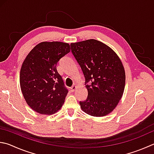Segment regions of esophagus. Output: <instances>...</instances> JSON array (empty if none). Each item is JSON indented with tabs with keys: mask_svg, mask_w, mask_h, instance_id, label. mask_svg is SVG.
<instances>
[{
	"mask_svg": "<svg viewBox=\"0 0 154 154\" xmlns=\"http://www.w3.org/2000/svg\"><path fill=\"white\" fill-rule=\"evenodd\" d=\"M76 88H77V86L76 85H73V86H72L71 88H70V89H71V92H73L75 89H76Z\"/></svg>",
	"mask_w": 154,
	"mask_h": 154,
	"instance_id": "esophagus-1",
	"label": "esophagus"
}]
</instances>
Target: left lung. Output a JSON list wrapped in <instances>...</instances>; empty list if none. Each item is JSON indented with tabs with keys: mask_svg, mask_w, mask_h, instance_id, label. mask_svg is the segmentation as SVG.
I'll list each match as a JSON object with an SVG mask.
<instances>
[{
	"mask_svg": "<svg viewBox=\"0 0 154 154\" xmlns=\"http://www.w3.org/2000/svg\"><path fill=\"white\" fill-rule=\"evenodd\" d=\"M71 47L88 91L87 99L79 102L81 108L93 116L107 115L124 92L125 72L121 59L110 47L94 39L72 43Z\"/></svg>",
	"mask_w": 154,
	"mask_h": 154,
	"instance_id": "8db88e82",
	"label": "left lung"
}]
</instances>
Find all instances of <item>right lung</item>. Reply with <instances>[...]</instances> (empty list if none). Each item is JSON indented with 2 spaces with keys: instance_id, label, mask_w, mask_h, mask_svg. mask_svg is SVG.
Wrapping results in <instances>:
<instances>
[{
  "instance_id": "obj_1",
  "label": "right lung",
  "mask_w": 154,
  "mask_h": 154,
  "mask_svg": "<svg viewBox=\"0 0 154 154\" xmlns=\"http://www.w3.org/2000/svg\"><path fill=\"white\" fill-rule=\"evenodd\" d=\"M71 51L69 44L44 42L36 45L25 59L20 71V85L27 104L42 114L57 112L65 102L68 89L57 65Z\"/></svg>"
}]
</instances>
